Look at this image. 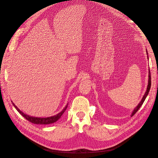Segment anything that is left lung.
<instances>
[{"label":"left lung","mask_w":158,"mask_h":158,"mask_svg":"<svg viewBox=\"0 0 158 158\" xmlns=\"http://www.w3.org/2000/svg\"><path fill=\"white\" fill-rule=\"evenodd\" d=\"M146 52H147V54H148L147 51H146ZM151 77L150 69H149V79H148V87H147V90H146V92H145V94L143 95V98H142L141 101L139 102V104H138V106L134 109V110L133 111V112H132V113H131V116H133V115H134V114L138 111V110H139V108L140 107V106L143 104V102H144L145 98H146V97L148 96V94H149V92L150 89H151Z\"/></svg>","instance_id":"obj_1"}]
</instances>
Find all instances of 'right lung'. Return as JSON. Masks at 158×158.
<instances>
[{
	"instance_id": "obj_1",
	"label": "right lung",
	"mask_w": 158,
	"mask_h": 158,
	"mask_svg": "<svg viewBox=\"0 0 158 158\" xmlns=\"http://www.w3.org/2000/svg\"><path fill=\"white\" fill-rule=\"evenodd\" d=\"M13 106H15V107L16 109V110L24 117L25 119H27L28 121H29L30 122L34 123V124H37V125H48V124H51L53 123L56 121H57L61 116L63 114V113H64V111H66V108L68 107V104L66 105V106L63 109V110L62 111H60V113H59L58 114H57L55 116H51V117H47V118H37V117H33V116H30L29 115H27L26 114H25L24 113H23L22 111H21L18 108V107L13 102Z\"/></svg>"
}]
</instances>
